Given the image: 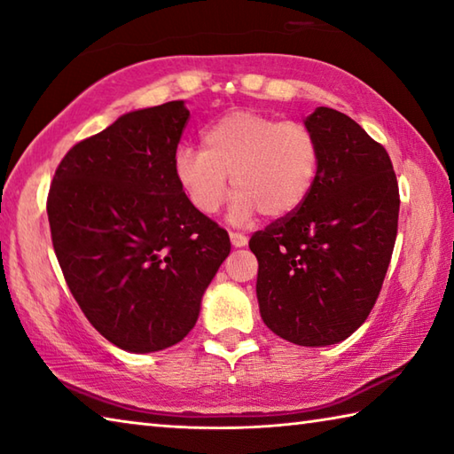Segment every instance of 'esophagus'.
<instances>
[{"label":"esophagus","instance_id":"obj_1","mask_svg":"<svg viewBox=\"0 0 454 454\" xmlns=\"http://www.w3.org/2000/svg\"><path fill=\"white\" fill-rule=\"evenodd\" d=\"M230 242H232L234 248H244V246L248 244V238L240 232H230Z\"/></svg>","mask_w":454,"mask_h":454}]
</instances>
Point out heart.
Listing matches in <instances>:
<instances>
[{"label":"heart","mask_w":454,"mask_h":454,"mask_svg":"<svg viewBox=\"0 0 454 454\" xmlns=\"http://www.w3.org/2000/svg\"><path fill=\"white\" fill-rule=\"evenodd\" d=\"M319 168V143L298 121L250 109L222 114L202 130L200 151L180 146L175 176L196 212L214 216L234 191L230 218L252 222L262 212L284 218L308 199ZM231 180H227V176Z\"/></svg>","instance_id":"1"}]
</instances>
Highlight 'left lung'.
<instances>
[{"mask_svg": "<svg viewBox=\"0 0 454 454\" xmlns=\"http://www.w3.org/2000/svg\"><path fill=\"white\" fill-rule=\"evenodd\" d=\"M319 143L308 199L250 238L255 295L271 332L303 348L333 345L373 309L389 268L399 184L383 145L356 121L317 106L306 119Z\"/></svg>", "mask_w": 454, "mask_h": 454, "instance_id": "obj_1", "label": "left lung"}]
</instances>
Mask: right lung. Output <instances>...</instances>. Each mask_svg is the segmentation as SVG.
I'll return each instance as SVG.
<instances>
[{
  "label": "right lung",
  "instance_id": "add662e5",
  "mask_svg": "<svg viewBox=\"0 0 454 454\" xmlns=\"http://www.w3.org/2000/svg\"><path fill=\"white\" fill-rule=\"evenodd\" d=\"M188 117L184 101L122 114L73 146L49 188L65 282L90 325L130 353L183 341L230 254L226 230L196 212L176 183Z\"/></svg>",
  "mask_w": 454,
  "mask_h": 454
}]
</instances>
